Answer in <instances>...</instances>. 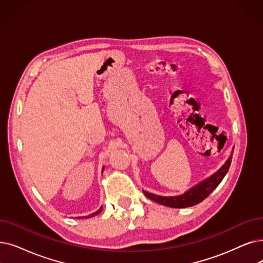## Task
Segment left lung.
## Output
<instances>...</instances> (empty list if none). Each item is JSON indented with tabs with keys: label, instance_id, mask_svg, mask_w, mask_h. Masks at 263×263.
Listing matches in <instances>:
<instances>
[{
	"label": "left lung",
	"instance_id": "obj_1",
	"mask_svg": "<svg viewBox=\"0 0 263 263\" xmlns=\"http://www.w3.org/2000/svg\"><path fill=\"white\" fill-rule=\"evenodd\" d=\"M232 154L233 152H231L230 157L227 159V161L221 165V167L219 170H217L214 174H212L208 178L203 179L202 181L198 182L197 185L189 188L187 191L181 193L179 196H174V197L158 196L143 190L144 195L148 199H151L159 204L164 205V206H168V208L185 209V208L193 206V205H197L200 202H202L205 198H208L213 192V190H215L216 187L220 184L221 180L226 176L227 172L229 171L231 160H232Z\"/></svg>",
	"mask_w": 263,
	"mask_h": 263
}]
</instances>
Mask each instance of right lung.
<instances>
[{"instance_id":"obj_1","label":"right lung","mask_w":263,"mask_h":263,"mask_svg":"<svg viewBox=\"0 0 263 263\" xmlns=\"http://www.w3.org/2000/svg\"><path fill=\"white\" fill-rule=\"evenodd\" d=\"M103 170H104V166L102 167V172H103ZM102 209H103V208L101 206L97 212H95V213H92V214H90V215H88V216H83V217H76V218H78V219H81V218H91V217H93V216H96V215H99V214L101 213Z\"/></svg>"}]
</instances>
